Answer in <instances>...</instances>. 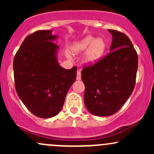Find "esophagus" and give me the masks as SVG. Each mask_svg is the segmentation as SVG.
Returning <instances> with one entry per match:
<instances>
[{"instance_id": "obj_1", "label": "esophagus", "mask_w": 154, "mask_h": 154, "mask_svg": "<svg viewBox=\"0 0 154 154\" xmlns=\"http://www.w3.org/2000/svg\"><path fill=\"white\" fill-rule=\"evenodd\" d=\"M77 80H80L81 79V72L79 70H77Z\"/></svg>"}]
</instances>
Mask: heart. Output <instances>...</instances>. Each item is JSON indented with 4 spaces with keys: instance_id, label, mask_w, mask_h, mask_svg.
I'll list each match as a JSON object with an SVG mask.
<instances>
[{
    "instance_id": "obj_1",
    "label": "heart",
    "mask_w": 154,
    "mask_h": 154,
    "mask_svg": "<svg viewBox=\"0 0 154 154\" xmlns=\"http://www.w3.org/2000/svg\"><path fill=\"white\" fill-rule=\"evenodd\" d=\"M88 49L85 56V61L88 63H94L103 56L106 49V43L103 39H96L88 36L75 45V52H79Z\"/></svg>"
}]
</instances>
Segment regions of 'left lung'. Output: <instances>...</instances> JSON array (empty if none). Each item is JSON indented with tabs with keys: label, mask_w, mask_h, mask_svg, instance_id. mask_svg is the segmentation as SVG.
Wrapping results in <instances>:
<instances>
[{
	"label": "left lung",
	"mask_w": 154,
	"mask_h": 154,
	"mask_svg": "<svg viewBox=\"0 0 154 154\" xmlns=\"http://www.w3.org/2000/svg\"><path fill=\"white\" fill-rule=\"evenodd\" d=\"M109 32L113 37L111 52L85 66L81 73L86 108L100 116L113 115L128 99L135 88L138 65L137 52L128 37L114 29Z\"/></svg>",
	"instance_id": "8db88e82"
}]
</instances>
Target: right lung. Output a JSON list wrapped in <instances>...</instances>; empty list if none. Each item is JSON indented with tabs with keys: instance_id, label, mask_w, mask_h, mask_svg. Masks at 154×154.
Segmentation results:
<instances>
[{
	"instance_id": "add662e5",
	"label": "right lung",
	"mask_w": 154,
	"mask_h": 154,
	"mask_svg": "<svg viewBox=\"0 0 154 154\" xmlns=\"http://www.w3.org/2000/svg\"><path fill=\"white\" fill-rule=\"evenodd\" d=\"M52 30L26 37L14 59L15 88L24 106L35 116L51 118L61 111L77 78V66L65 69L56 59L59 46Z\"/></svg>"
}]
</instances>
